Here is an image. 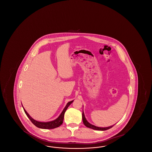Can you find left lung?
I'll return each mask as SVG.
<instances>
[{"label": "left lung", "instance_id": "obj_1", "mask_svg": "<svg viewBox=\"0 0 152 152\" xmlns=\"http://www.w3.org/2000/svg\"><path fill=\"white\" fill-rule=\"evenodd\" d=\"M82 118H83V121L84 124L88 127V128H89L91 129H94V130H108L109 129L112 128L114 125H112V126H110L109 127H106V128H100V127H97V126H96L94 125H92L91 124H90L88 122V121L87 120V119L86 118V117L84 115V112L83 110V113H82Z\"/></svg>", "mask_w": 152, "mask_h": 152}]
</instances>
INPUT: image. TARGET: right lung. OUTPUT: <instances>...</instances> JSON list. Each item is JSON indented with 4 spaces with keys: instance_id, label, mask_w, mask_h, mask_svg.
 <instances>
[{
    "instance_id": "right-lung-1",
    "label": "right lung",
    "mask_w": 152,
    "mask_h": 152,
    "mask_svg": "<svg viewBox=\"0 0 152 152\" xmlns=\"http://www.w3.org/2000/svg\"><path fill=\"white\" fill-rule=\"evenodd\" d=\"M73 101V100L69 101L67 103L65 108L62 111L60 115V116H58L56 120H55L53 121H49V122H39V121H36L29 116V114L27 112V111L25 110V109L23 108V109L24 110L25 113L26 114L27 117L29 118L31 121L33 123L37 128H41V129H54V128H58L63 124L65 111L68 108V107L70 105V104H71L72 103Z\"/></svg>"
}]
</instances>
